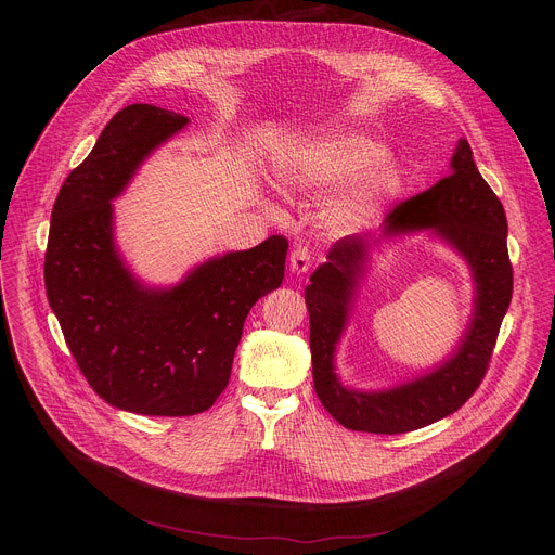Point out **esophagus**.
<instances>
[{
    "label": "esophagus",
    "mask_w": 555,
    "mask_h": 555,
    "mask_svg": "<svg viewBox=\"0 0 555 555\" xmlns=\"http://www.w3.org/2000/svg\"><path fill=\"white\" fill-rule=\"evenodd\" d=\"M311 263V253L305 246H296L289 255V268L294 274H305Z\"/></svg>",
    "instance_id": "obj_1"
}]
</instances>
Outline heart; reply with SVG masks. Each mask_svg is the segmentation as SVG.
Returning <instances> with one entry per match:
<instances>
[{"label":"heart","instance_id":"obj_1","mask_svg":"<svg viewBox=\"0 0 555 555\" xmlns=\"http://www.w3.org/2000/svg\"><path fill=\"white\" fill-rule=\"evenodd\" d=\"M274 184L294 195H321L347 184L327 208V223L356 230L402 191V173L386 160V149L362 133H332L283 146L272 160Z\"/></svg>","mask_w":555,"mask_h":555}]
</instances>
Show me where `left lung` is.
Returning a JSON list of instances; mask_svg holds the SVG:
<instances>
[{
	"label": "left lung",
	"instance_id": "8db88e82",
	"mask_svg": "<svg viewBox=\"0 0 555 555\" xmlns=\"http://www.w3.org/2000/svg\"><path fill=\"white\" fill-rule=\"evenodd\" d=\"M428 231L467 263L475 283L473 313L455 351L435 370L388 389L347 387L335 373V349L367 271L370 248L395 235ZM305 287L313 388L327 413L349 430L400 435L459 411L479 388L512 300L507 217L481 178L465 138L456 142L450 176L390 210L379 240L351 234L336 242Z\"/></svg>",
	"mask_w": 555,
	"mask_h": 555
}]
</instances>
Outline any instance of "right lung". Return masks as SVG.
<instances>
[{"instance_id":"obj_1","label":"right lung","mask_w":555,"mask_h":555,"mask_svg":"<svg viewBox=\"0 0 555 555\" xmlns=\"http://www.w3.org/2000/svg\"><path fill=\"white\" fill-rule=\"evenodd\" d=\"M191 120L135 103L120 109L63 182L50 221L46 294L65 343L114 409L186 417L228 384L253 305L285 276L287 240L212 257L169 287L140 281L114 236V199L146 157Z\"/></svg>"}]
</instances>
